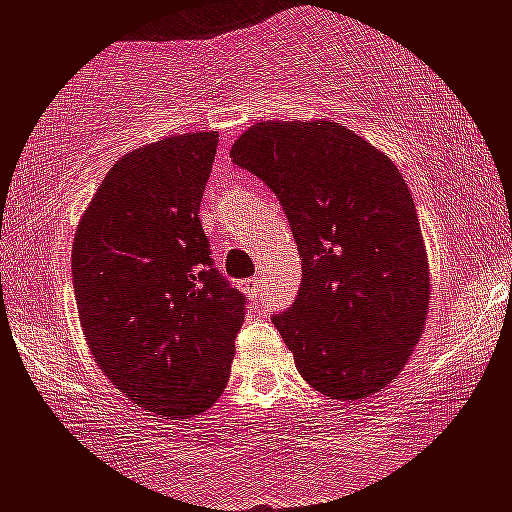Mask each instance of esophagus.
I'll return each mask as SVG.
<instances>
[{
  "label": "esophagus",
  "instance_id": "1",
  "mask_svg": "<svg viewBox=\"0 0 512 512\" xmlns=\"http://www.w3.org/2000/svg\"><path fill=\"white\" fill-rule=\"evenodd\" d=\"M244 292L249 294L254 301H261L263 299V282L258 280V277H251V280L244 282Z\"/></svg>",
  "mask_w": 512,
  "mask_h": 512
}]
</instances>
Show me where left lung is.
<instances>
[{"label": "left lung", "instance_id": "left-lung-1", "mask_svg": "<svg viewBox=\"0 0 512 512\" xmlns=\"http://www.w3.org/2000/svg\"><path fill=\"white\" fill-rule=\"evenodd\" d=\"M232 161L285 208L301 289L273 323L315 391L361 401L399 377L430 308V261L413 194L384 151L342 123L263 121Z\"/></svg>", "mask_w": 512, "mask_h": 512}]
</instances>
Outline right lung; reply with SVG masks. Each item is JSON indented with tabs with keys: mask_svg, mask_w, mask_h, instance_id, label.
Segmentation results:
<instances>
[{
	"mask_svg": "<svg viewBox=\"0 0 512 512\" xmlns=\"http://www.w3.org/2000/svg\"><path fill=\"white\" fill-rule=\"evenodd\" d=\"M218 132H185L113 163L73 239V287L99 370L137 406L197 418L230 380L244 296L213 268L199 206Z\"/></svg>",
	"mask_w": 512,
	"mask_h": 512,
	"instance_id": "obj_1",
	"label": "right lung"
}]
</instances>
